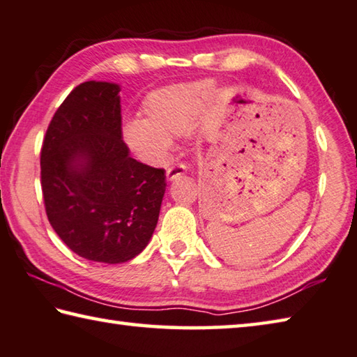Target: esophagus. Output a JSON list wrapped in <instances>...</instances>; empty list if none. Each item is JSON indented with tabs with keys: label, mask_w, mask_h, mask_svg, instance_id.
<instances>
[{
	"label": "esophagus",
	"mask_w": 357,
	"mask_h": 357,
	"mask_svg": "<svg viewBox=\"0 0 357 357\" xmlns=\"http://www.w3.org/2000/svg\"><path fill=\"white\" fill-rule=\"evenodd\" d=\"M187 172V168L184 164H176V165H172L170 168L167 170V179L168 181H173L179 176H183V174Z\"/></svg>",
	"instance_id": "34e87169"
}]
</instances>
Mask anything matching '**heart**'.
I'll return each mask as SVG.
<instances>
[{"label": "heart", "mask_w": 357, "mask_h": 357, "mask_svg": "<svg viewBox=\"0 0 357 357\" xmlns=\"http://www.w3.org/2000/svg\"><path fill=\"white\" fill-rule=\"evenodd\" d=\"M211 89L209 82H193L151 92L142 106L144 119L126 121L123 139L140 159L160 164L168 156L172 139L192 128Z\"/></svg>", "instance_id": "b5f03b06"}]
</instances>
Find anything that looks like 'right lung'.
Returning a JSON list of instances; mask_svg holds the SVG:
<instances>
[{"instance_id":"1","label":"right lung","mask_w":357,"mask_h":357,"mask_svg":"<svg viewBox=\"0 0 357 357\" xmlns=\"http://www.w3.org/2000/svg\"><path fill=\"white\" fill-rule=\"evenodd\" d=\"M120 87L87 81L71 90L45 134L40 176L56 234L87 261L121 264L144 251L158 225L165 170L129 156Z\"/></svg>"}]
</instances>
